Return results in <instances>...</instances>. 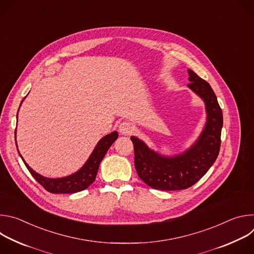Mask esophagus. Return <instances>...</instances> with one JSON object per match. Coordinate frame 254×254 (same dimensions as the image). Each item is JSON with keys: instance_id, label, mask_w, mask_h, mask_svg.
Here are the masks:
<instances>
[{"instance_id": "obj_1", "label": "esophagus", "mask_w": 254, "mask_h": 254, "mask_svg": "<svg viewBox=\"0 0 254 254\" xmlns=\"http://www.w3.org/2000/svg\"><path fill=\"white\" fill-rule=\"evenodd\" d=\"M119 130L122 134H130L133 130V126L131 125V123L127 122V121H125L123 123L120 124L119 126Z\"/></svg>"}]
</instances>
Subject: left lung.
Instances as JSON below:
<instances>
[{
  "label": "left lung",
  "mask_w": 254,
  "mask_h": 254,
  "mask_svg": "<svg viewBox=\"0 0 254 254\" xmlns=\"http://www.w3.org/2000/svg\"><path fill=\"white\" fill-rule=\"evenodd\" d=\"M188 73L191 81L188 86L203 98L207 112L205 128L194 146L183 155L166 158L150 150L137 137H130L136 173L153 189L175 191L193 186L211 168L220 151L223 126L221 107L210 84L194 71L188 70Z\"/></svg>",
  "instance_id": "obj_1"
}]
</instances>
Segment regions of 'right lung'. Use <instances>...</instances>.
I'll return each instance as SVG.
<instances>
[{"label":"right lung","instance_id":"right-lung-1","mask_svg":"<svg viewBox=\"0 0 254 254\" xmlns=\"http://www.w3.org/2000/svg\"><path fill=\"white\" fill-rule=\"evenodd\" d=\"M118 137H119L118 131H114L102 137L98 141L97 146L95 147L94 151L92 152L91 156L89 157L85 165L78 172H76L73 175H70L68 177L60 178V179H49L37 174L28 166V164H26L22 156L21 155L20 156L25 166L29 170L30 174L48 192L53 194L76 193L88 188L94 182L101 160L103 159L108 149L111 148V146Z\"/></svg>","mask_w":254,"mask_h":254}]
</instances>
